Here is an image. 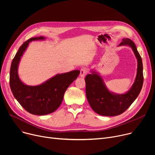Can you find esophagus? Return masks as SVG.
<instances>
[{
	"label": "esophagus",
	"instance_id": "esophagus-1",
	"mask_svg": "<svg viewBox=\"0 0 155 155\" xmlns=\"http://www.w3.org/2000/svg\"><path fill=\"white\" fill-rule=\"evenodd\" d=\"M88 73V69L86 68H83L80 70V76L81 77H84Z\"/></svg>",
	"mask_w": 155,
	"mask_h": 155
}]
</instances>
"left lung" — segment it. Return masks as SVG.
I'll return each instance as SVG.
<instances>
[{"mask_svg": "<svg viewBox=\"0 0 155 155\" xmlns=\"http://www.w3.org/2000/svg\"><path fill=\"white\" fill-rule=\"evenodd\" d=\"M131 46L137 60V70L135 82L131 89L124 94H115L109 91L102 78L93 71L85 77L86 96L92 109L98 114L105 116H115L126 111L140 94L143 84V62L140 54L133 41L128 38L123 39L119 46Z\"/></svg>", "mask_w": 155, "mask_h": 155, "instance_id": "8db88e82", "label": "left lung"}]
</instances>
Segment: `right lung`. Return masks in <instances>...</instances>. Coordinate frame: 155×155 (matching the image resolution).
<instances>
[{
    "mask_svg": "<svg viewBox=\"0 0 155 155\" xmlns=\"http://www.w3.org/2000/svg\"><path fill=\"white\" fill-rule=\"evenodd\" d=\"M43 36L32 38L19 48L12 60L9 84L11 91L21 106L32 114L43 116L55 111L61 105L65 91L80 74L78 70L58 74L37 86H28L20 80L18 68L21 57L31 41L44 39Z\"/></svg>",
    "mask_w": 155,
    "mask_h": 155,
    "instance_id": "obj_1",
    "label": "right lung"
}]
</instances>
